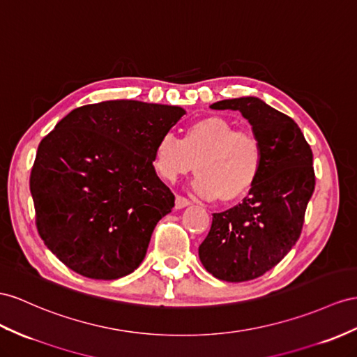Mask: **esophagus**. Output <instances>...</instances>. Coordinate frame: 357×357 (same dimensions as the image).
<instances>
[{
	"label": "esophagus",
	"mask_w": 357,
	"mask_h": 357,
	"mask_svg": "<svg viewBox=\"0 0 357 357\" xmlns=\"http://www.w3.org/2000/svg\"><path fill=\"white\" fill-rule=\"evenodd\" d=\"M188 205H190V200L188 199L182 197V196H176V199H175V208L176 209H182V208H185Z\"/></svg>",
	"instance_id": "esophagus-1"
}]
</instances>
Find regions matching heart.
<instances>
[{
	"instance_id": "b5f03b06",
	"label": "heart",
	"mask_w": 357,
	"mask_h": 357,
	"mask_svg": "<svg viewBox=\"0 0 357 357\" xmlns=\"http://www.w3.org/2000/svg\"><path fill=\"white\" fill-rule=\"evenodd\" d=\"M197 167H194V162ZM266 164V148L257 134L236 130L223 116L191 122L182 139L164 134L153 146L157 175L173 182L195 169L196 193L218 197L222 204L240 202L258 184Z\"/></svg>"
}]
</instances>
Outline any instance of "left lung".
<instances>
[{"instance_id": "left-lung-1", "label": "left lung", "mask_w": 357, "mask_h": 357, "mask_svg": "<svg viewBox=\"0 0 357 357\" xmlns=\"http://www.w3.org/2000/svg\"><path fill=\"white\" fill-rule=\"evenodd\" d=\"M209 107L248 119L266 148V164L241 204L213 214L199 258L217 279L252 280L278 266L298 240L315 188L312 151L298 125L259 98L225 99Z\"/></svg>"}]
</instances>
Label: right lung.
Wrapping results in <instances>:
<instances>
[{
  "mask_svg": "<svg viewBox=\"0 0 357 357\" xmlns=\"http://www.w3.org/2000/svg\"><path fill=\"white\" fill-rule=\"evenodd\" d=\"M184 114L176 105L105 100L72 109L40 142L30 176L36 226L66 267L112 280L140 266L175 206L153 170V146Z\"/></svg>",
  "mask_w": 357,
  "mask_h": 357,
  "instance_id": "add662e5",
  "label": "right lung"
}]
</instances>
